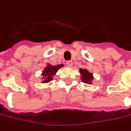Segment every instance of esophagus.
<instances>
[{"label":"esophagus","mask_w":131,"mask_h":131,"mask_svg":"<svg viewBox=\"0 0 131 131\" xmlns=\"http://www.w3.org/2000/svg\"><path fill=\"white\" fill-rule=\"evenodd\" d=\"M66 63H67V65L69 66V67H71V66L72 65V61H71V60H70V61H67Z\"/></svg>","instance_id":"34e87169"}]
</instances>
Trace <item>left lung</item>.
<instances>
[{"label": "left lung", "instance_id": "obj_1", "mask_svg": "<svg viewBox=\"0 0 131 131\" xmlns=\"http://www.w3.org/2000/svg\"><path fill=\"white\" fill-rule=\"evenodd\" d=\"M80 72L82 75V81L85 83H91L93 80V74L90 73L88 70L85 69H80Z\"/></svg>", "mask_w": 131, "mask_h": 131}]
</instances>
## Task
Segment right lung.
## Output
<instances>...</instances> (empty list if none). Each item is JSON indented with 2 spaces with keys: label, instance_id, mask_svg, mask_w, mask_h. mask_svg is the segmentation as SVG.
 I'll list each match as a JSON object with an SVG mask.
<instances>
[{
  "label": "right lung",
  "instance_id": "add662e5",
  "mask_svg": "<svg viewBox=\"0 0 131 131\" xmlns=\"http://www.w3.org/2000/svg\"><path fill=\"white\" fill-rule=\"evenodd\" d=\"M63 67V64H59L57 66H47L43 72V77L45 78L43 80L44 83H48L49 81H51L53 79V76L56 74L57 71L59 70V68H61Z\"/></svg>",
  "mask_w": 131,
  "mask_h": 131
}]
</instances>
